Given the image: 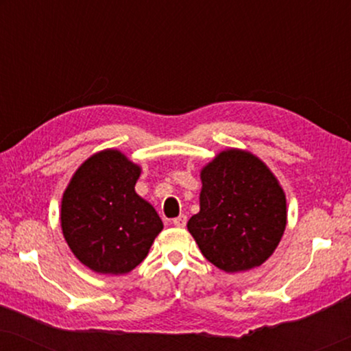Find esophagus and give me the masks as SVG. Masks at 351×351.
<instances>
[{
  "instance_id": "1",
  "label": "esophagus",
  "mask_w": 351,
  "mask_h": 351,
  "mask_svg": "<svg viewBox=\"0 0 351 351\" xmlns=\"http://www.w3.org/2000/svg\"><path fill=\"white\" fill-rule=\"evenodd\" d=\"M172 223H174L177 228H184L186 225V215H184V214L179 215V217H176L174 220H172Z\"/></svg>"
}]
</instances>
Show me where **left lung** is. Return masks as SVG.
Listing matches in <instances>:
<instances>
[{
    "instance_id": "obj_1",
    "label": "left lung",
    "mask_w": 351,
    "mask_h": 351,
    "mask_svg": "<svg viewBox=\"0 0 351 351\" xmlns=\"http://www.w3.org/2000/svg\"><path fill=\"white\" fill-rule=\"evenodd\" d=\"M199 213L186 227L203 256L234 273L262 265L286 228V196L271 171L241 150L219 153L201 171Z\"/></svg>"
}]
</instances>
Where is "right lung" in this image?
Segmentation results:
<instances>
[{"instance_id": "obj_1", "label": "right lung", "mask_w": 351, "mask_h": 351, "mask_svg": "<svg viewBox=\"0 0 351 351\" xmlns=\"http://www.w3.org/2000/svg\"><path fill=\"white\" fill-rule=\"evenodd\" d=\"M141 167L118 150L86 160L62 198L60 223L76 258L104 275H124L150 251L162 222L134 186Z\"/></svg>"}]
</instances>
